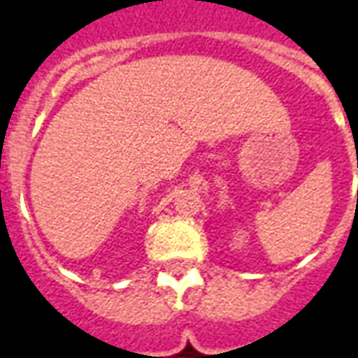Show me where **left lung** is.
<instances>
[{
    "mask_svg": "<svg viewBox=\"0 0 358 358\" xmlns=\"http://www.w3.org/2000/svg\"><path fill=\"white\" fill-rule=\"evenodd\" d=\"M357 201H358V195H357Z\"/></svg>",
    "mask_w": 358,
    "mask_h": 358,
    "instance_id": "left-lung-1",
    "label": "left lung"
}]
</instances>
